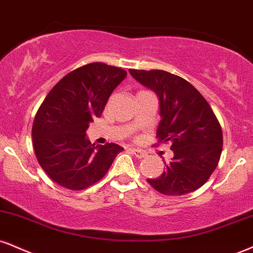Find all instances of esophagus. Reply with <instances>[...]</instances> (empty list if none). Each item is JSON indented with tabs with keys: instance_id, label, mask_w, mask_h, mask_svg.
I'll return each mask as SVG.
<instances>
[{
	"instance_id": "esophagus-1",
	"label": "esophagus",
	"mask_w": 253,
	"mask_h": 253,
	"mask_svg": "<svg viewBox=\"0 0 253 253\" xmlns=\"http://www.w3.org/2000/svg\"><path fill=\"white\" fill-rule=\"evenodd\" d=\"M132 152L136 158H139V159H142V158H145V156H146L145 152L139 150V148H132Z\"/></svg>"
}]
</instances>
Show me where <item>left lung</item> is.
<instances>
[{
    "label": "left lung",
    "instance_id": "1",
    "mask_svg": "<svg viewBox=\"0 0 253 253\" xmlns=\"http://www.w3.org/2000/svg\"><path fill=\"white\" fill-rule=\"evenodd\" d=\"M136 81L159 96L158 144H171L172 161L158 178L147 179L164 196H184L202 187L218 166L223 132L206 99L190 82L171 73L129 69Z\"/></svg>",
    "mask_w": 253,
    "mask_h": 253
}]
</instances>
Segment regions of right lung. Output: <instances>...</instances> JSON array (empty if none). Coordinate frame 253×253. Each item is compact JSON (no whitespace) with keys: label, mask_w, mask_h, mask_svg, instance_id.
<instances>
[{"label":"right lung","mask_w":253,"mask_h":253,"mask_svg":"<svg viewBox=\"0 0 253 253\" xmlns=\"http://www.w3.org/2000/svg\"><path fill=\"white\" fill-rule=\"evenodd\" d=\"M126 75L120 67L88 63L65 75L41 103L33 123V144L40 166L57 185L73 191L92 186L124 151L113 142L92 145L86 130L101 117Z\"/></svg>","instance_id":"add662e5"}]
</instances>
